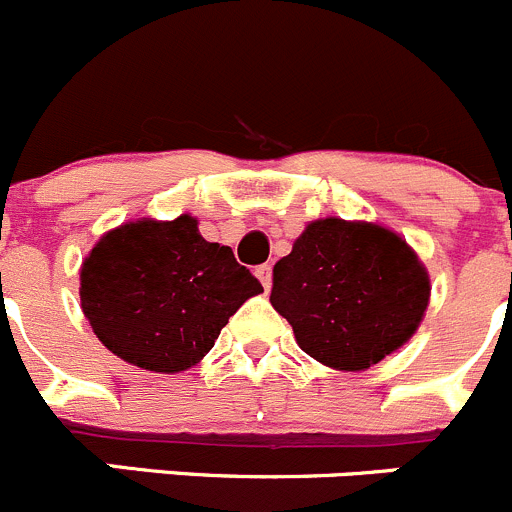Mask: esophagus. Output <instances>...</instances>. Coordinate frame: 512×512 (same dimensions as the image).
Returning <instances> with one entry per match:
<instances>
[{"instance_id": "1", "label": "esophagus", "mask_w": 512, "mask_h": 512, "mask_svg": "<svg viewBox=\"0 0 512 512\" xmlns=\"http://www.w3.org/2000/svg\"><path fill=\"white\" fill-rule=\"evenodd\" d=\"M271 276H274V269H271V264L256 266V279H259L261 284H264L266 291L271 289Z\"/></svg>"}]
</instances>
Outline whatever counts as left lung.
I'll use <instances>...</instances> for the list:
<instances>
[{
	"label": "left lung",
	"instance_id": "8db88e82",
	"mask_svg": "<svg viewBox=\"0 0 512 512\" xmlns=\"http://www.w3.org/2000/svg\"><path fill=\"white\" fill-rule=\"evenodd\" d=\"M430 276L405 238L377 223L321 218L276 261L271 306L326 367L359 372L417 332Z\"/></svg>",
	"mask_w": 512,
	"mask_h": 512
}]
</instances>
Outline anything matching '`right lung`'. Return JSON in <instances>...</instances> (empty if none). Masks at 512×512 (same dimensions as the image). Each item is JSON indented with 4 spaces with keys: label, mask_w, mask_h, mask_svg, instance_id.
<instances>
[{
    "label": "right lung",
    "mask_w": 512,
    "mask_h": 512,
    "mask_svg": "<svg viewBox=\"0 0 512 512\" xmlns=\"http://www.w3.org/2000/svg\"><path fill=\"white\" fill-rule=\"evenodd\" d=\"M261 291L231 248L206 241L188 213L107 231L80 271L82 311L97 339L125 362L163 374L201 362L228 316Z\"/></svg>",
    "instance_id": "right-lung-1"
}]
</instances>
